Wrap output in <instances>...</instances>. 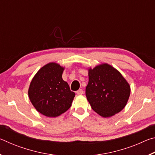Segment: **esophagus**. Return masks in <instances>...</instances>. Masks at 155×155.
<instances>
[{
  "instance_id": "esophagus-1",
  "label": "esophagus",
  "mask_w": 155,
  "mask_h": 155,
  "mask_svg": "<svg viewBox=\"0 0 155 155\" xmlns=\"http://www.w3.org/2000/svg\"><path fill=\"white\" fill-rule=\"evenodd\" d=\"M83 93H84V91H83V90H82V89H80V90H78L77 91V95H82V94H83Z\"/></svg>"
}]
</instances>
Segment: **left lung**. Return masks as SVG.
Returning <instances> with one entry per match:
<instances>
[{
    "label": "left lung",
    "mask_w": 155,
    "mask_h": 155,
    "mask_svg": "<svg viewBox=\"0 0 155 155\" xmlns=\"http://www.w3.org/2000/svg\"><path fill=\"white\" fill-rule=\"evenodd\" d=\"M88 76L85 94L94 111L108 117L124 108L130 96V88L118 70L103 64L93 69L90 68Z\"/></svg>",
    "instance_id": "8db88e82"
}]
</instances>
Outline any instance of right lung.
I'll return each instance as SVG.
<instances>
[{
	"label": "right lung",
	"mask_w": 155,
	"mask_h": 155,
	"mask_svg": "<svg viewBox=\"0 0 155 155\" xmlns=\"http://www.w3.org/2000/svg\"><path fill=\"white\" fill-rule=\"evenodd\" d=\"M64 68L49 63L34 76L28 88V97L37 111L47 117L59 116L70 109L75 93L62 78Z\"/></svg>",
	"instance_id": "right-lung-1"
}]
</instances>
